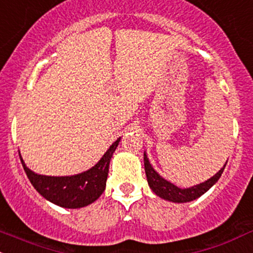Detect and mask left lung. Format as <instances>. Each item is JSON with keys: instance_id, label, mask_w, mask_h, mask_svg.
Masks as SVG:
<instances>
[{"instance_id": "left-lung-1", "label": "left lung", "mask_w": 253, "mask_h": 253, "mask_svg": "<svg viewBox=\"0 0 253 253\" xmlns=\"http://www.w3.org/2000/svg\"><path fill=\"white\" fill-rule=\"evenodd\" d=\"M144 165H145V173H146V176H147L148 185H150V187L152 189V191L155 192L157 196L162 197V199L165 200H168V201L183 204V202L194 201V200L199 199L200 196H202L206 191H208L213 185L217 183L218 179L220 178L226 163L224 165L223 168L215 174V175L212 176V178L206 180L205 183L189 187V189H180V187L175 186L174 184L169 183V181H167L166 179H163L162 176H161L160 174L152 168V166L150 165L146 153H144Z\"/></svg>"}]
</instances>
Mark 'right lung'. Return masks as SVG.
Returning <instances> with one entry per match:
<instances>
[{
    "label": "right lung",
    "instance_id": "1",
    "mask_svg": "<svg viewBox=\"0 0 253 253\" xmlns=\"http://www.w3.org/2000/svg\"><path fill=\"white\" fill-rule=\"evenodd\" d=\"M119 141L121 137L112 144L95 167L72 176L40 175L30 170L22 157L20 161L30 183L46 200L64 208H80L92 204L105 191L109 162Z\"/></svg>",
    "mask_w": 253,
    "mask_h": 253
}]
</instances>
